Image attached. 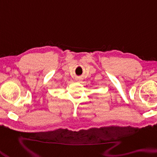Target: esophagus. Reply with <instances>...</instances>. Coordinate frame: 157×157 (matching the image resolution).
I'll use <instances>...</instances> for the list:
<instances>
[{"mask_svg": "<svg viewBox=\"0 0 157 157\" xmlns=\"http://www.w3.org/2000/svg\"><path fill=\"white\" fill-rule=\"evenodd\" d=\"M78 82H79V80H78Z\"/></svg>", "mask_w": 157, "mask_h": 157, "instance_id": "esophagus-1", "label": "esophagus"}]
</instances>
